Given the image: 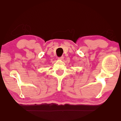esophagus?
<instances>
[{"label":"esophagus","instance_id":"obj_1","mask_svg":"<svg viewBox=\"0 0 121 121\" xmlns=\"http://www.w3.org/2000/svg\"><path fill=\"white\" fill-rule=\"evenodd\" d=\"M58 59H59V60H62L64 59V57H63V56L60 57H59V58H58Z\"/></svg>","mask_w":121,"mask_h":121}]
</instances>
